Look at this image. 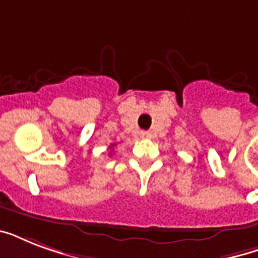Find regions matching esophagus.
Here are the masks:
<instances>
[{
    "label": "esophagus",
    "mask_w": 258,
    "mask_h": 258,
    "mask_svg": "<svg viewBox=\"0 0 258 258\" xmlns=\"http://www.w3.org/2000/svg\"><path fill=\"white\" fill-rule=\"evenodd\" d=\"M141 137L143 138V139H150V138H151V134H150L149 131H142Z\"/></svg>",
    "instance_id": "obj_1"
}]
</instances>
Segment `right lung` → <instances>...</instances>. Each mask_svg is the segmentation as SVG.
<instances>
[{
	"label": "right lung",
	"mask_w": 258,
	"mask_h": 258,
	"mask_svg": "<svg viewBox=\"0 0 258 258\" xmlns=\"http://www.w3.org/2000/svg\"><path fill=\"white\" fill-rule=\"evenodd\" d=\"M113 146H115V145H111V146H109V149H111V153H112V147H113ZM111 153H109V154H111Z\"/></svg>",
	"instance_id": "obj_1"
}]
</instances>
